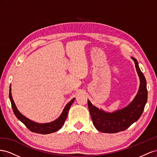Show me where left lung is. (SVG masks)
<instances>
[{
	"label": "left lung",
	"instance_id": "1",
	"mask_svg": "<svg viewBox=\"0 0 157 157\" xmlns=\"http://www.w3.org/2000/svg\"><path fill=\"white\" fill-rule=\"evenodd\" d=\"M132 59L135 62L140 79V86L136 96L130 103L122 109L116 110L114 113H107L98 109L87 100L93 125L101 132L114 133L125 130L140 118L144 110L147 101L146 79L139 67L137 60L133 57Z\"/></svg>",
	"mask_w": 157,
	"mask_h": 157
}]
</instances>
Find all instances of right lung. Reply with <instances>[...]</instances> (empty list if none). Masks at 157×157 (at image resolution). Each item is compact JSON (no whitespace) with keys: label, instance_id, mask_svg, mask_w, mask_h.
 Returning <instances> with one entry per match:
<instances>
[{"label":"right lung","instance_id":"1","mask_svg":"<svg viewBox=\"0 0 157 157\" xmlns=\"http://www.w3.org/2000/svg\"><path fill=\"white\" fill-rule=\"evenodd\" d=\"M9 97H10L13 112H14L16 118L19 120H20L30 131L34 133L41 134H48L59 130V129L63 126L65 120L67 118V116H68L69 109L75 100V98H74L73 99H71L68 103L66 105L60 116L55 121H52V122L48 123L39 124L37 122H35L27 118L24 115H22L20 113V111L17 110V107L14 103V101L13 100L12 97L11 86H10V90H9Z\"/></svg>","mask_w":157,"mask_h":157}]
</instances>
